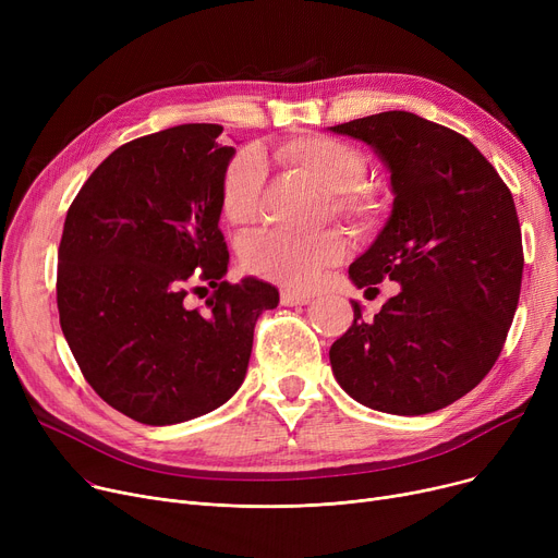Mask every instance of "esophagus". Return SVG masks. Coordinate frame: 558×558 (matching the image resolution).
<instances>
[{"label":"esophagus","instance_id":"1","mask_svg":"<svg viewBox=\"0 0 558 558\" xmlns=\"http://www.w3.org/2000/svg\"><path fill=\"white\" fill-rule=\"evenodd\" d=\"M314 296L312 294H305V291H289L284 289L280 294V303L287 305V307H294V305H307Z\"/></svg>","mask_w":558,"mask_h":558}]
</instances>
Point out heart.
<instances>
[{
  "label": "heart",
  "mask_w": 558,
  "mask_h": 558,
  "mask_svg": "<svg viewBox=\"0 0 558 558\" xmlns=\"http://www.w3.org/2000/svg\"><path fill=\"white\" fill-rule=\"evenodd\" d=\"M278 160L326 190L328 213L362 232L383 226L389 201L375 185L364 183L366 158L357 146L324 133H299L278 144ZM264 185V160L255 149L234 154L226 165L219 205L232 226H246L257 217ZM345 238L339 230H324L312 238H291L280 232H259L242 246V264L264 280L284 287L310 289L326 269L345 257Z\"/></svg>",
  "instance_id": "1"
}]
</instances>
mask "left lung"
Wrapping results in <instances>:
<instances>
[{
    "mask_svg": "<svg viewBox=\"0 0 558 558\" xmlns=\"http://www.w3.org/2000/svg\"><path fill=\"white\" fill-rule=\"evenodd\" d=\"M391 169L393 213L350 264L360 289L400 282L330 348L337 383L377 412L421 416L473 391L500 357L520 299L522 234L500 173L461 133L389 110L332 126Z\"/></svg>",
    "mask_w": 558,
    "mask_h": 558,
    "instance_id": "8db88e82",
    "label": "left lung"
}]
</instances>
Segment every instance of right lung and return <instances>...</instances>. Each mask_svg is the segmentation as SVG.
Segmentation results:
<instances>
[{"label":"right lung","mask_w":558,"mask_h":558,"mask_svg":"<svg viewBox=\"0 0 558 558\" xmlns=\"http://www.w3.org/2000/svg\"><path fill=\"white\" fill-rule=\"evenodd\" d=\"M183 124L114 149L72 201L56 303L72 355L101 400L144 425L213 412L244 383L253 330L278 289L223 280L219 185L232 146ZM192 277L214 296L184 299ZM198 289V287H196Z\"/></svg>","instance_id":"add662e5"}]
</instances>
